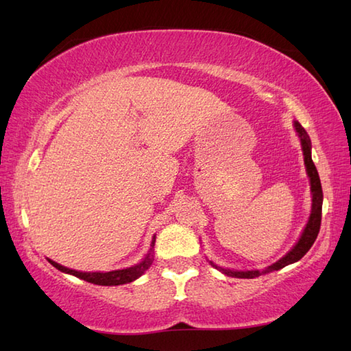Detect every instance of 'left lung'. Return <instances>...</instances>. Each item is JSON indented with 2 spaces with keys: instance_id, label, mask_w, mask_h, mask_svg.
<instances>
[{
  "instance_id": "left-lung-1",
  "label": "left lung",
  "mask_w": 351,
  "mask_h": 351,
  "mask_svg": "<svg viewBox=\"0 0 351 351\" xmlns=\"http://www.w3.org/2000/svg\"><path fill=\"white\" fill-rule=\"evenodd\" d=\"M294 128L299 134L300 137V143H302V151L304 156V166H306V171L309 176V182H311V195H312V210L309 220L306 223V228L303 229L302 237L299 238V241L295 243V245L291 249L285 256L280 258L278 263H274L271 265H268L265 270L259 271V270H247V271H235V270H226V268H221L215 265L213 261H210L211 265L217 268L221 273H225L226 276H232V278H240V279H253L258 278L261 274L270 273L280 270V268L287 267L293 263H297V261L302 259L304 255H306L308 250L312 247V244L317 240L318 232H319V226H322V208H323V190H322V182H319V176L314 161H312L311 156V138L308 136V132L304 131L303 126L299 122H294Z\"/></svg>"
}]
</instances>
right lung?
<instances>
[{"instance_id":"right-lung-1","label":"right lung","mask_w":351,"mask_h":351,"mask_svg":"<svg viewBox=\"0 0 351 351\" xmlns=\"http://www.w3.org/2000/svg\"><path fill=\"white\" fill-rule=\"evenodd\" d=\"M154 245H155V235L152 238V243H151V249H149V253L145 256V259L141 261V263L128 267V268H123V270H113V271H107V273H86V271H77V270H72V268L68 267H63L60 264L54 263V261L48 259L51 265H54L57 270H60L63 273H68L72 276H77V278L83 279L86 282H90L95 283V285H106V287H114V285H123V283H130L132 280L138 279L141 274H143L149 267H151L152 261H154Z\"/></svg>"}]
</instances>
